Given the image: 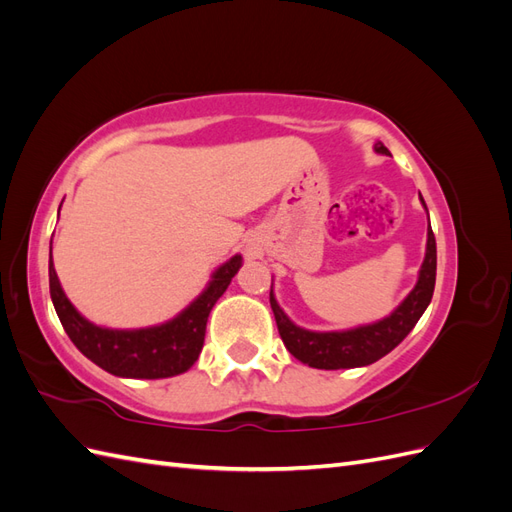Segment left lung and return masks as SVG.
Segmentation results:
<instances>
[{
    "instance_id": "8db88e82",
    "label": "left lung",
    "mask_w": 512,
    "mask_h": 512,
    "mask_svg": "<svg viewBox=\"0 0 512 512\" xmlns=\"http://www.w3.org/2000/svg\"><path fill=\"white\" fill-rule=\"evenodd\" d=\"M376 151L389 156V149L382 143H376ZM418 196H421V192H418ZM433 286H436V237H433V230L429 226L427 254L423 260L421 273H418V282L406 297V301L401 303L389 318L350 331L316 333L305 331L294 322H290V318L282 312L280 305H277L273 294L271 309L275 314L277 331L282 335V342L294 359H299L301 363L316 369H350L376 363L384 354H389L395 346L404 342V337L414 329V324L431 303Z\"/></svg>"
}]
</instances>
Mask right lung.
Segmentation results:
<instances>
[{
    "instance_id": "obj_1",
    "label": "right lung",
    "mask_w": 512,
    "mask_h": 512,
    "mask_svg": "<svg viewBox=\"0 0 512 512\" xmlns=\"http://www.w3.org/2000/svg\"><path fill=\"white\" fill-rule=\"evenodd\" d=\"M241 267V256L230 258L213 273V280L200 297L175 320L162 327L141 331H111L87 322L64 294L49 260V286L61 327L89 361L113 376L121 378H170L188 371L205 344L207 318L213 305L228 288Z\"/></svg>"
}]
</instances>
